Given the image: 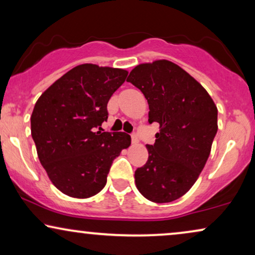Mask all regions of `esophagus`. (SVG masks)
<instances>
[{
  "label": "esophagus",
  "instance_id": "34e87169",
  "mask_svg": "<svg viewBox=\"0 0 255 255\" xmlns=\"http://www.w3.org/2000/svg\"><path fill=\"white\" fill-rule=\"evenodd\" d=\"M131 140H132V144H137L139 141V138H138V134L133 132V133H131Z\"/></svg>",
  "mask_w": 255,
  "mask_h": 255
}]
</instances>
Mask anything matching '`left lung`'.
Returning <instances> with one entry per match:
<instances>
[{"label": "left lung", "mask_w": 255, "mask_h": 255, "mask_svg": "<svg viewBox=\"0 0 255 255\" xmlns=\"http://www.w3.org/2000/svg\"><path fill=\"white\" fill-rule=\"evenodd\" d=\"M148 103V123L160 124L148 160L134 173L142 196L168 203L183 196L204 168L217 133V107L207 90L168 60L141 64L127 79Z\"/></svg>", "instance_id": "1"}]
</instances>
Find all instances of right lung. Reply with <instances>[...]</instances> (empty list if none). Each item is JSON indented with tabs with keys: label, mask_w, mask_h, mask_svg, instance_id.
<instances>
[{
	"label": "right lung",
	"mask_w": 255,
	"mask_h": 255,
	"mask_svg": "<svg viewBox=\"0 0 255 255\" xmlns=\"http://www.w3.org/2000/svg\"><path fill=\"white\" fill-rule=\"evenodd\" d=\"M128 72L83 64L58 79L34 104L31 134L52 183L71 197L103 189L113 161L131 144L125 132H101L108 102Z\"/></svg>",
	"instance_id": "1"
}]
</instances>
